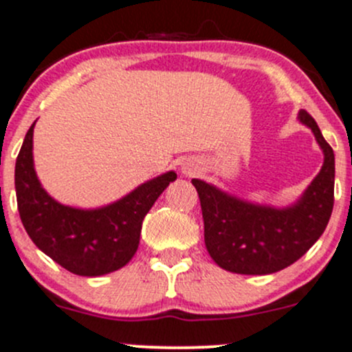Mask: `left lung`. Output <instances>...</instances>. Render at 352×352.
<instances>
[{
  "mask_svg": "<svg viewBox=\"0 0 352 352\" xmlns=\"http://www.w3.org/2000/svg\"><path fill=\"white\" fill-rule=\"evenodd\" d=\"M298 120L315 135L323 166L294 204L283 208L253 204L191 179L200 197L205 246L221 269L245 276L279 272L301 258L325 231L333 208L336 157L306 111H299Z\"/></svg>",
  "mask_w": 352,
  "mask_h": 352,
  "instance_id": "obj_1",
  "label": "left lung"
}]
</instances>
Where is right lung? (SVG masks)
I'll return each instance as SVG.
<instances>
[{"instance_id":"add662e5","label":"right lung","mask_w":352,"mask_h":352,"mask_svg":"<svg viewBox=\"0 0 352 352\" xmlns=\"http://www.w3.org/2000/svg\"><path fill=\"white\" fill-rule=\"evenodd\" d=\"M34 121L15 164L20 219L34 245L68 272L99 277L126 265L137 253L142 222L175 171L148 179L128 195L97 208L59 204L43 188L34 169Z\"/></svg>"}]
</instances>
